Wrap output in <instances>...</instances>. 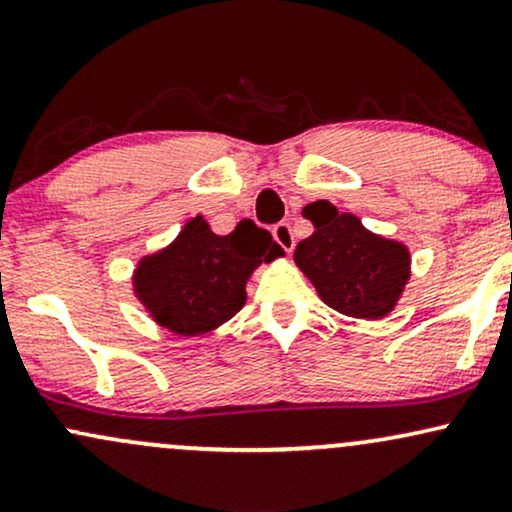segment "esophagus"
I'll list each match as a JSON object with an SVG mask.
<instances>
[{"mask_svg": "<svg viewBox=\"0 0 512 512\" xmlns=\"http://www.w3.org/2000/svg\"><path fill=\"white\" fill-rule=\"evenodd\" d=\"M272 236H274L276 243H279L286 252H291L293 245H296V238H293L291 226H289V223H284V221L276 223V226L272 228Z\"/></svg>", "mask_w": 512, "mask_h": 512, "instance_id": "1", "label": "esophagus"}]
</instances>
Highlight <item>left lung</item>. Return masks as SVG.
<instances>
[{
  "instance_id": "1",
  "label": "left lung",
  "mask_w": 512,
  "mask_h": 512,
  "mask_svg": "<svg viewBox=\"0 0 512 512\" xmlns=\"http://www.w3.org/2000/svg\"><path fill=\"white\" fill-rule=\"evenodd\" d=\"M303 216L315 231L296 245L293 260L322 301L363 320L390 313L409 281V250L370 233L354 214H339L325 199L308 204Z\"/></svg>"
}]
</instances>
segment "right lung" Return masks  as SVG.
Wrapping results in <instances>:
<instances>
[{
  "label": "right lung",
  "instance_id": "add662e5",
  "mask_svg": "<svg viewBox=\"0 0 512 512\" xmlns=\"http://www.w3.org/2000/svg\"><path fill=\"white\" fill-rule=\"evenodd\" d=\"M284 255L269 231L240 221L228 236H216L197 216L134 272V293L166 330L195 337L231 320L245 305V284L257 264Z\"/></svg>",
  "mask_w": 512,
  "mask_h": 512
}]
</instances>
